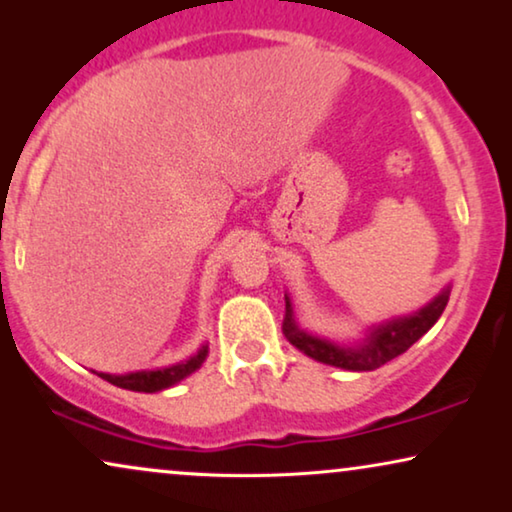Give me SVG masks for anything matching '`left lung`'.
Here are the masks:
<instances>
[{
  "label": "left lung",
  "mask_w": 512,
  "mask_h": 512,
  "mask_svg": "<svg viewBox=\"0 0 512 512\" xmlns=\"http://www.w3.org/2000/svg\"><path fill=\"white\" fill-rule=\"evenodd\" d=\"M450 291L452 284H447L438 296H433L429 303L419 307V310L368 326L363 338L356 342H335L324 338V335H314L310 331H305V328H300L296 314H293L291 296L284 293L286 317L282 331L286 335V340H289L298 352L310 356V359L326 363V366L352 370V373H366V370L384 366V363L396 359V356H401L405 349L415 345V342L440 319L447 300H450Z\"/></svg>",
  "instance_id": "8db88e82"
}]
</instances>
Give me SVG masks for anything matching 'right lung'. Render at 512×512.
<instances>
[{"label": "right lung", "instance_id": "right-lung-1", "mask_svg": "<svg viewBox=\"0 0 512 512\" xmlns=\"http://www.w3.org/2000/svg\"><path fill=\"white\" fill-rule=\"evenodd\" d=\"M207 354H209V347L202 345L193 356H188V359L172 363V366H165V368L135 370V373H121V375L97 373V370H93V373L100 375L102 380L111 382L114 387H121L128 391H144V394H156V391L170 389V387H174V384H179L181 380H186L188 375H193L195 370L205 363Z\"/></svg>", "mask_w": 512, "mask_h": 512}]
</instances>
